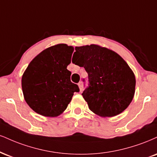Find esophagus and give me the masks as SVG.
<instances>
[{
	"label": "esophagus",
	"instance_id": "esophagus-1",
	"mask_svg": "<svg viewBox=\"0 0 157 157\" xmlns=\"http://www.w3.org/2000/svg\"><path fill=\"white\" fill-rule=\"evenodd\" d=\"M78 86H79V88H80V91H82V90H83V88H82V81L79 82Z\"/></svg>",
	"mask_w": 157,
	"mask_h": 157
}]
</instances>
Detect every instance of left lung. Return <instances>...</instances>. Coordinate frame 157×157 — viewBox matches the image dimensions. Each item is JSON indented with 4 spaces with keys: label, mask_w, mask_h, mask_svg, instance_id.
Listing matches in <instances>:
<instances>
[{
    "label": "left lung",
    "mask_w": 157,
    "mask_h": 157,
    "mask_svg": "<svg viewBox=\"0 0 157 157\" xmlns=\"http://www.w3.org/2000/svg\"><path fill=\"white\" fill-rule=\"evenodd\" d=\"M75 50L72 63L88 73V84L82 95L89 109L102 117L121 113L135 95V77L129 65L116 52L96 44Z\"/></svg>",
    "instance_id": "obj_1"
}]
</instances>
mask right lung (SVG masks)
Listing matches in <instances>:
<instances>
[{"label": "right lung", "instance_id": "add662e5", "mask_svg": "<svg viewBox=\"0 0 157 157\" xmlns=\"http://www.w3.org/2000/svg\"><path fill=\"white\" fill-rule=\"evenodd\" d=\"M74 48L59 44L43 50L32 60L22 77V88L30 107L44 116H58L67 109L74 93L79 92L71 82Z\"/></svg>", "mask_w": 157, "mask_h": 157}]
</instances>
